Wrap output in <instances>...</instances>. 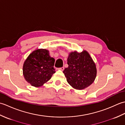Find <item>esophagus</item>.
I'll return each instance as SVG.
<instances>
[{
  "instance_id": "34e87169",
  "label": "esophagus",
  "mask_w": 125,
  "mask_h": 125,
  "mask_svg": "<svg viewBox=\"0 0 125 125\" xmlns=\"http://www.w3.org/2000/svg\"><path fill=\"white\" fill-rule=\"evenodd\" d=\"M58 69L60 70H62V71H63V70H64V67H61V68H58Z\"/></svg>"
}]
</instances>
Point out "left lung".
Here are the masks:
<instances>
[{
    "instance_id": "left-lung-1",
    "label": "left lung",
    "mask_w": 125,
    "mask_h": 125,
    "mask_svg": "<svg viewBox=\"0 0 125 125\" xmlns=\"http://www.w3.org/2000/svg\"><path fill=\"white\" fill-rule=\"evenodd\" d=\"M68 67L63 71L68 83L73 88L82 90L90 86L96 77L95 64L89 52L75 51L69 54Z\"/></svg>"
}]
</instances>
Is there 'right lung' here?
Masks as SVG:
<instances>
[{
	"mask_svg": "<svg viewBox=\"0 0 125 125\" xmlns=\"http://www.w3.org/2000/svg\"><path fill=\"white\" fill-rule=\"evenodd\" d=\"M55 59L47 49H39L30 54L23 63V75L31 86L40 87L52 78L55 73Z\"/></svg>",
	"mask_w": 125,
	"mask_h": 125,
	"instance_id": "right-lung-1",
	"label": "right lung"
}]
</instances>
